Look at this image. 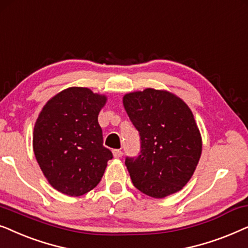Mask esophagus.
I'll return each mask as SVG.
<instances>
[{
	"mask_svg": "<svg viewBox=\"0 0 248 248\" xmlns=\"http://www.w3.org/2000/svg\"><path fill=\"white\" fill-rule=\"evenodd\" d=\"M112 153H113V156L115 158H119V157L122 156V151L121 150H113V152H112Z\"/></svg>",
	"mask_w": 248,
	"mask_h": 248,
	"instance_id": "esophagus-1",
	"label": "esophagus"
}]
</instances>
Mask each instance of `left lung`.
Here are the masks:
<instances>
[{"label":"left lung","instance_id":"8db88e82","mask_svg":"<svg viewBox=\"0 0 248 248\" xmlns=\"http://www.w3.org/2000/svg\"><path fill=\"white\" fill-rule=\"evenodd\" d=\"M122 102L141 140L140 154L126 158L134 186L154 199L183 189L202 154L193 112L177 95L154 88L128 93Z\"/></svg>","mask_w":248,"mask_h":248}]
</instances>
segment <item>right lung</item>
Wrapping results in <instances>:
<instances>
[{
  "instance_id": "add662e5",
  "label": "right lung",
  "mask_w": 248,
  "mask_h": 248,
  "mask_svg": "<svg viewBox=\"0 0 248 248\" xmlns=\"http://www.w3.org/2000/svg\"><path fill=\"white\" fill-rule=\"evenodd\" d=\"M107 96L69 87L43 107L35 122L32 148L49 185L68 196H81L100 183L112 158L103 146L98 113Z\"/></svg>"
}]
</instances>
